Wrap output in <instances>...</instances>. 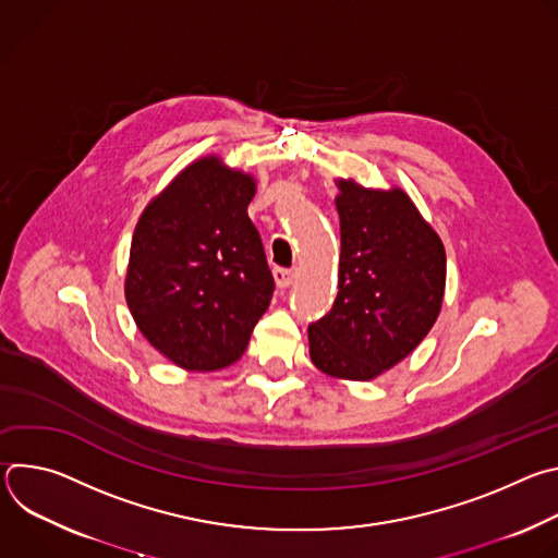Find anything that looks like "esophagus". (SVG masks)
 <instances>
[{
	"label": "esophagus",
	"mask_w": 558,
	"mask_h": 558,
	"mask_svg": "<svg viewBox=\"0 0 558 558\" xmlns=\"http://www.w3.org/2000/svg\"><path fill=\"white\" fill-rule=\"evenodd\" d=\"M293 278H295V269H282V267H276V269H274V280H276V284H278L280 289L289 287V284L293 282Z\"/></svg>",
	"instance_id": "34e87169"
}]
</instances>
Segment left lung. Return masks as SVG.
Masks as SVG:
<instances>
[{
  "label": "left lung",
  "instance_id": "left-lung-1",
  "mask_svg": "<svg viewBox=\"0 0 558 558\" xmlns=\"http://www.w3.org/2000/svg\"><path fill=\"white\" fill-rule=\"evenodd\" d=\"M338 298L308 325L311 362L366 381L402 362L433 329L446 287L441 238L400 187L338 181Z\"/></svg>",
  "mask_w": 558,
  "mask_h": 558
}]
</instances>
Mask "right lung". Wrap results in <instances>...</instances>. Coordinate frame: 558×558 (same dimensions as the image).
Returning <instances> with one entry per match:
<instances>
[{
  "label": "right lung",
  "instance_id": "obj_1",
  "mask_svg": "<svg viewBox=\"0 0 558 558\" xmlns=\"http://www.w3.org/2000/svg\"><path fill=\"white\" fill-rule=\"evenodd\" d=\"M254 194V177L205 156L136 222L125 300L145 340L181 368L233 364L271 302L274 276L247 216Z\"/></svg>",
  "mask_w": 558,
  "mask_h": 558
}]
</instances>
